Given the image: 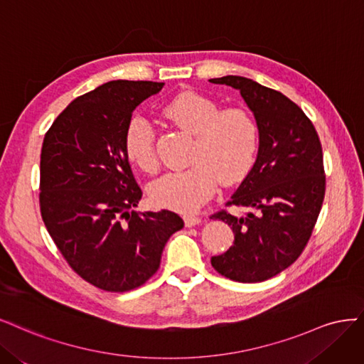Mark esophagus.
<instances>
[{"label":"esophagus","mask_w":364,"mask_h":364,"mask_svg":"<svg viewBox=\"0 0 364 364\" xmlns=\"http://www.w3.org/2000/svg\"><path fill=\"white\" fill-rule=\"evenodd\" d=\"M184 224L186 227H195L201 224V218L195 216V215H186L184 216Z\"/></svg>","instance_id":"esophagus-1"}]
</instances>
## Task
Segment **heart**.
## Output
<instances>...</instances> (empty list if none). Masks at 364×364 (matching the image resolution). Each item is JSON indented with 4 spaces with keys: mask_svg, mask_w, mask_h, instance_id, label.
<instances>
[{
    "mask_svg": "<svg viewBox=\"0 0 364 364\" xmlns=\"http://www.w3.org/2000/svg\"><path fill=\"white\" fill-rule=\"evenodd\" d=\"M163 114L186 133L193 134L191 166L163 175L149 187L151 198L163 207L195 212L215 193L218 183L240 180L254 165L260 128L245 109L220 105L207 97L184 92L169 101ZM128 159L145 171L159 169L156 132L144 116H134L125 128Z\"/></svg>",
    "mask_w": 364,
    "mask_h": 364,
    "instance_id": "obj_1",
    "label": "heart"
}]
</instances>
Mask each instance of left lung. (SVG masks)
I'll use <instances>...</instances> for the list:
<instances>
[{"label": "left lung", "instance_id": "8db88e82", "mask_svg": "<svg viewBox=\"0 0 364 364\" xmlns=\"http://www.w3.org/2000/svg\"><path fill=\"white\" fill-rule=\"evenodd\" d=\"M240 90L260 128L259 154L227 207L212 215L234 232V243L212 266L239 283H260L284 271L306 248L325 196L322 145L298 104L255 81L227 75L210 80Z\"/></svg>", "mask_w": 364, "mask_h": 364}]
</instances>
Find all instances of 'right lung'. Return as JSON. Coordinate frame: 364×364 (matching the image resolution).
<instances>
[{
  "mask_svg": "<svg viewBox=\"0 0 364 364\" xmlns=\"http://www.w3.org/2000/svg\"><path fill=\"white\" fill-rule=\"evenodd\" d=\"M165 83L109 81L75 98L45 133L41 215L73 271L105 291H128L157 272L183 219L169 210L134 212L142 189L125 152L133 110Z\"/></svg>",
  "mask_w": 364,
  "mask_h": 364,
  "instance_id": "right-lung-1",
  "label": "right lung"
}]
</instances>
